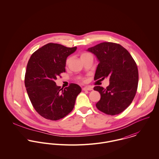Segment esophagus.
I'll return each instance as SVG.
<instances>
[{"label":"esophagus","instance_id":"1","mask_svg":"<svg viewBox=\"0 0 159 159\" xmlns=\"http://www.w3.org/2000/svg\"><path fill=\"white\" fill-rule=\"evenodd\" d=\"M83 91H92V88H91L90 87H84L83 88Z\"/></svg>","mask_w":159,"mask_h":159}]
</instances>
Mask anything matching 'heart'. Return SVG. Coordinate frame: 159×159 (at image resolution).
<instances>
[{"label": "heart", "instance_id": "b5f03b06", "mask_svg": "<svg viewBox=\"0 0 159 159\" xmlns=\"http://www.w3.org/2000/svg\"><path fill=\"white\" fill-rule=\"evenodd\" d=\"M87 54H88V53H83V54L81 55V57H82V56H83L87 55ZM69 61H70V58L67 59V61H66V64H67V65L68 64ZM83 81H84V79H83Z\"/></svg>", "mask_w": 159, "mask_h": 159}]
</instances>
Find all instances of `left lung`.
Here are the masks:
<instances>
[{"instance_id":"obj_1","label":"left lung","mask_w":159,"mask_h":159,"mask_svg":"<svg viewBox=\"0 0 159 159\" xmlns=\"http://www.w3.org/2000/svg\"><path fill=\"white\" fill-rule=\"evenodd\" d=\"M88 51L99 61L94 80L110 78L107 88L98 86L93 88L101 95L96 107L111 116L122 113L131 104L137 91L138 70L135 61L125 48L112 42L101 43L88 48Z\"/></svg>"}]
</instances>
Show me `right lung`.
I'll return each mask as SVG.
<instances>
[{"mask_svg": "<svg viewBox=\"0 0 159 159\" xmlns=\"http://www.w3.org/2000/svg\"><path fill=\"white\" fill-rule=\"evenodd\" d=\"M49 43L30 56L25 74L24 83L29 99L36 111L46 119L57 120L73 109L81 87L71 83L61 89L55 83L57 76L66 72V59L76 50Z\"/></svg>", "mask_w": 159, "mask_h": 159, "instance_id": "1", "label": "right lung"}]
</instances>
